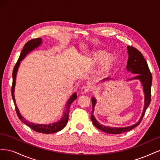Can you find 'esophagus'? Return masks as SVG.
<instances>
[{"label":"esophagus","mask_w":160,"mask_h":160,"mask_svg":"<svg viewBox=\"0 0 160 160\" xmlns=\"http://www.w3.org/2000/svg\"><path fill=\"white\" fill-rule=\"evenodd\" d=\"M90 87L89 85H83L81 89V92L82 93H87L89 92Z\"/></svg>","instance_id":"esophagus-1"}]
</instances>
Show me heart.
Wrapping results in <instances>:
<instances>
[{"label": "heart", "mask_w": 160, "mask_h": 160, "mask_svg": "<svg viewBox=\"0 0 160 160\" xmlns=\"http://www.w3.org/2000/svg\"><path fill=\"white\" fill-rule=\"evenodd\" d=\"M91 63L95 64L101 61V69L103 71L109 69L114 61V56L112 54H106L103 51H98L92 53L89 59Z\"/></svg>", "instance_id": "1"}]
</instances>
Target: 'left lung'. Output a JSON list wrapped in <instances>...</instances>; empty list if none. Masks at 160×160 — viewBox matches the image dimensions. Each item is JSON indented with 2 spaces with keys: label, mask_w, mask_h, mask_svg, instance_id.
<instances>
[{
  "label": "left lung",
  "mask_w": 160,
  "mask_h": 160,
  "mask_svg": "<svg viewBox=\"0 0 160 160\" xmlns=\"http://www.w3.org/2000/svg\"><path fill=\"white\" fill-rule=\"evenodd\" d=\"M128 50L129 57L127 65V70L128 71L132 72V73L138 74L132 79L140 80L143 85L145 94V105L143 111L142 113L141 118H140L139 121L137 123L132 125V126H129L126 128H110L108 126H104V125L99 124L98 122V121L95 119L93 115L91 113V119L93 124L97 128H98L101 131H102V132L108 133L121 134L124 132H129V131L132 130L135 127H137L138 125L141 123L145 115V113H146V111L148 108L149 105L150 104V102H151V88L152 82V76L151 72H150V70L149 69L147 62L146 59H144V57L142 55L141 52L138 51L137 49H135V47L132 46H128ZM109 78H107L105 80H107ZM95 103L96 100L94 98H92V107H93V110H92V111L94 110L93 108L95 107Z\"/></svg>",
  "instance_id": "1"
}]
</instances>
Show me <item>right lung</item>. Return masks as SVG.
<instances>
[{
  "label": "right lung",
  "mask_w": 160,
  "mask_h": 160,
  "mask_svg": "<svg viewBox=\"0 0 160 160\" xmlns=\"http://www.w3.org/2000/svg\"><path fill=\"white\" fill-rule=\"evenodd\" d=\"M42 39L41 38H35V39L30 40L28 41L26 44L24 46L23 49L21 51V53L18 59L16 65H14L13 71H12V88H11V93H12V98L14 101V104L15 105V110L17 114V116L18 117L19 119H20L21 122L25 123V125H28V127H30L32 130L35 131L37 132L38 133H56L57 132H59L61 129H63L67 123L69 119V109L71 104L72 103V101H75L77 99V94L75 93L72 95L70 99H69L68 102L67 103L66 106V110L63 113V117L59 121V122H57L54 123H51L48 125H44V124H35L31 123L30 122H28L25 118H24L21 115L20 112H19V110L18 108L17 107L16 102H15V99H14V86H15V81H16V75L17 70L19 65H20L21 61L25 58V57L28 54V52L32 51L34 49H35L37 47L39 46L41 44Z\"/></svg>",
  "instance_id": "add662e5"
}]
</instances>
